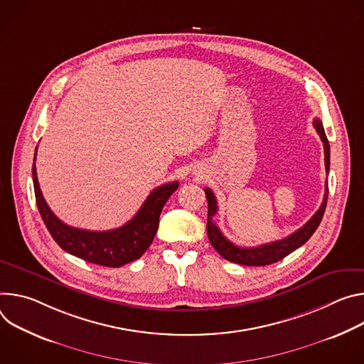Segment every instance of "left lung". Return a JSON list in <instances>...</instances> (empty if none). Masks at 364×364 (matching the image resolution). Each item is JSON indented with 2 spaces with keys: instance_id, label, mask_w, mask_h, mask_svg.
Instances as JSON below:
<instances>
[{
  "instance_id": "8db88e82",
  "label": "left lung",
  "mask_w": 364,
  "mask_h": 364,
  "mask_svg": "<svg viewBox=\"0 0 364 364\" xmlns=\"http://www.w3.org/2000/svg\"><path fill=\"white\" fill-rule=\"evenodd\" d=\"M314 127L316 133L319 134L322 144H324V154H326V171L328 175L330 171V143L324 132V126H322L321 119L315 118L314 119ZM205 196H207V203H208V223H207V232L210 243L213 247L227 260L238 264H245V266H267L272 263H276L287 257L289 253L305 245L306 241L311 238V235L315 232L318 228L322 215L326 213L327 207V199H328V182H326V193L324 199H322V204L318 208V211L312 215V218L302 225L299 230L292 232L291 235L282 238L279 241H272V243L262 245L257 247H238L232 245L230 240H227L220 228L214 224L213 217L217 214V199L215 195L210 188H205Z\"/></svg>"
}]
</instances>
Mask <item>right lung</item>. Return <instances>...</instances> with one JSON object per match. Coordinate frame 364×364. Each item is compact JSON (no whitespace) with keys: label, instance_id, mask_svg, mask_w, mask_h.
<instances>
[{"label":"right lung","instance_id":"right-lung-1","mask_svg":"<svg viewBox=\"0 0 364 364\" xmlns=\"http://www.w3.org/2000/svg\"><path fill=\"white\" fill-rule=\"evenodd\" d=\"M36 154L37 147L34 161ZM31 172L36 204L53 240L69 255L107 267H119L143 256L156 235L161 210L179 186V182H171L153 189L139 213L123 227L108 231H90L69 227L52 213L40 191L34 164Z\"/></svg>","mask_w":364,"mask_h":364}]
</instances>
